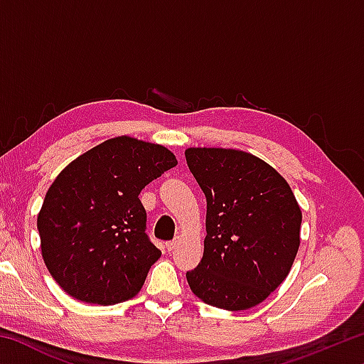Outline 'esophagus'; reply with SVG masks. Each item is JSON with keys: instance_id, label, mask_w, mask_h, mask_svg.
Here are the masks:
<instances>
[{"instance_id": "1", "label": "esophagus", "mask_w": 364, "mask_h": 364, "mask_svg": "<svg viewBox=\"0 0 364 364\" xmlns=\"http://www.w3.org/2000/svg\"><path fill=\"white\" fill-rule=\"evenodd\" d=\"M180 241H181V239H180V237H176L175 241H170V242H167V249H168V250H175V249L178 247V245H180Z\"/></svg>"}]
</instances>
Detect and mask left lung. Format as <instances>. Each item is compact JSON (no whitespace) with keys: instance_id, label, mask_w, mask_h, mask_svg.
<instances>
[{"instance_id":"8db88e82","label":"left lung","mask_w":364,"mask_h":364,"mask_svg":"<svg viewBox=\"0 0 364 364\" xmlns=\"http://www.w3.org/2000/svg\"><path fill=\"white\" fill-rule=\"evenodd\" d=\"M188 167L204 191V255L186 279L205 304L239 311L287 278L300 245L301 210L291 186L264 160L223 147H189Z\"/></svg>"}]
</instances>
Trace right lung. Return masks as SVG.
Here are the masks:
<instances>
[{"label": "right lung", "mask_w": 364, "mask_h": 364, "mask_svg": "<svg viewBox=\"0 0 364 364\" xmlns=\"http://www.w3.org/2000/svg\"><path fill=\"white\" fill-rule=\"evenodd\" d=\"M178 164L167 147L117 136L86 151L49 186L36 220L41 255L65 294L115 305L136 295L160 258L139 194Z\"/></svg>", "instance_id": "obj_1"}]
</instances>
